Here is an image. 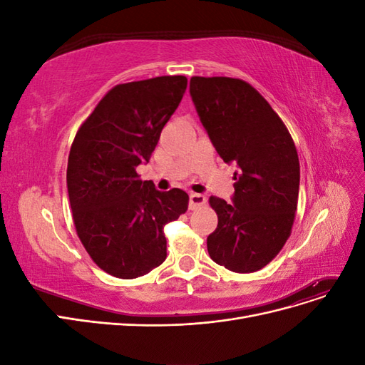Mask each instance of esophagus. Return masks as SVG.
I'll list each match as a JSON object with an SVG mask.
<instances>
[{
  "mask_svg": "<svg viewBox=\"0 0 365 365\" xmlns=\"http://www.w3.org/2000/svg\"><path fill=\"white\" fill-rule=\"evenodd\" d=\"M205 202H207V197L204 195H201V193H190V197H189V208L190 210L200 208Z\"/></svg>",
  "mask_w": 365,
  "mask_h": 365,
  "instance_id": "obj_1",
  "label": "esophagus"
}]
</instances>
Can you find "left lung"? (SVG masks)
I'll return each instance as SVG.
<instances>
[{
  "label": "left lung",
  "mask_w": 365,
  "mask_h": 365,
  "mask_svg": "<svg viewBox=\"0 0 365 365\" xmlns=\"http://www.w3.org/2000/svg\"><path fill=\"white\" fill-rule=\"evenodd\" d=\"M190 96L210 141L235 163L231 202L210 197L217 227L207 237L210 257L233 272L259 271L291 235L300 189L292 137L259 91L240 79H190Z\"/></svg>",
  "instance_id": "obj_1"
}]
</instances>
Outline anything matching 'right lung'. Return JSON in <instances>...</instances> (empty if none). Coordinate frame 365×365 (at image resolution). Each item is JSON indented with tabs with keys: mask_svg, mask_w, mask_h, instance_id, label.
I'll use <instances>...</instances> for the list:
<instances>
[{
	"mask_svg": "<svg viewBox=\"0 0 365 365\" xmlns=\"http://www.w3.org/2000/svg\"><path fill=\"white\" fill-rule=\"evenodd\" d=\"M184 76L114 86L77 130L67 187L77 236L96 264L118 279H137L168 257L164 225L189 207L181 189L160 192L141 181L161 130L185 93Z\"/></svg>",
	"mask_w": 365,
	"mask_h": 365,
	"instance_id": "right-lung-1",
	"label": "right lung"
}]
</instances>
